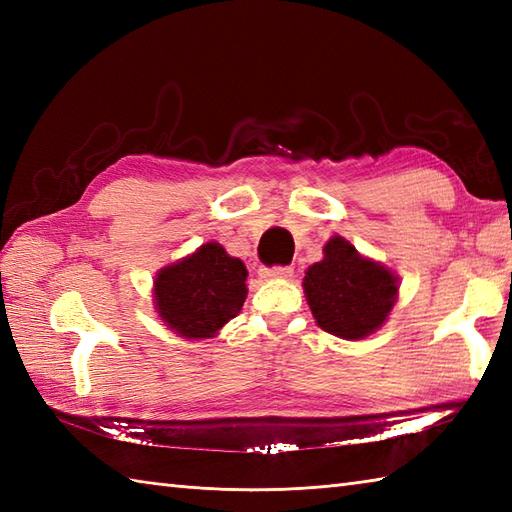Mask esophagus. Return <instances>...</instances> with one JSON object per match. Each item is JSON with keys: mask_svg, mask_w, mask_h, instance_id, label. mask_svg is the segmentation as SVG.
<instances>
[{"mask_svg": "<svg viewBox=\"0 0 512 512\" xmlns=\"http://www.w3.org/2000/svg\"><path fill=\"white\" fill-rule=\"evenodd\" d=\"M292 273H295V270H292L290 266H275V268H262V270H259V277H262L264 281H270V279H290Z\"/></svg>", "mask_w": 512, "mask_h": 512, "instance_id": "obj_1", "label": "esophagus"}]
</instances>
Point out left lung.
Instances as JSON below:
<instances>
[{
  "label": "left lung",
  "mask_w": 512,
  "mask_h": 512,
  "mask_svg": "<svg viewBox=\"0 0 512 512\" xmlns=\"http://www.w3.org/2000/svg\"><path fill=\"white\" fill-rule=\"evenodd\" d=\"M394 270L358 253L341 235L323 246V259L303 277L312 317L321 330L345 341H361L385 325L398 301Z\"/></svg>",
  "instance_id": "left-lung-1"
}]
</instances>
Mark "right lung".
<instances>
[{"label": "right lung", "instance_id": "1", "mask_svg": "<svg viewBox=\"0 0 512 512\" xmlns=\"http://www.w3.org/2000/svg\"><path fill=\"white\" fill-rule=\"evenodd\" d=\"M242 259L222 244L206 242L191 255L160 268L154 277V310L182 339H213L242 310L248 288Z\"/></svg>", "mask_w": 512, "mask_h": 512}]
</instances>
